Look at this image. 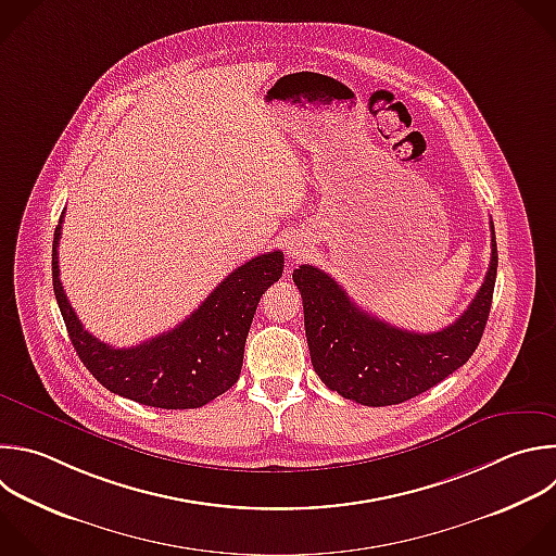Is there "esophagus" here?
<instances>
[{
	"label": "esophagus",
	"mask_w": 556,
	"mask_h": 556,
	"mask_svg": "<svg viewBox=\"0 0 556 556\" xmlns=\"http://www.w3.org/2000/svg\"><path fill=\"white\" fill-rule=\"evenodd\" d=\"M307 253H309L307 244H305L303 240H299V238H294V240L290 242V247H288V257H290L292 262H299V260H303Z\"/></svg>",
	"instance_id": "1"
}]
</instances>
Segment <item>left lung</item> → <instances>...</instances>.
I'll return each instance as SVG.
<instances>
[{
  "instance_id": "1",
  "label": "left lung",
  "mask_w": 556,
  "mask_h": 556,
  "mask_svg": "<svg viewBox=\"0 0 556 556\" xmlns=\"http://www.w3.org/2000/svg\"><path fill=\"white\" fill-rule=\"evenodd\" d=\"M495 275L497 247L491 223V262L473 301L450 327L419 333L359 309L327 273L299 266L292 279L303 296L314 371L329 391L374 408L430 391L476 351L489 318Z\"/></svg>"
}]
</instances>
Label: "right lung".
<instances>
[{"label":"right lung","instance_id":"1","mask_svg":"<svg viewBox=\"0 0 556 556\" xmlns=\"http://www.w3.org/2000/svg\"><path fill=\"white\" fill-rule=\"evenodd\" d=\"M61 225L63 216L52 244L54 294L78 357L104 389L143 406L185 410L210 404L238 382L257 303L283 273L281 251L236 268L174 329L137 346L115 349L83 327L65 296L59 277Z\"/></svg>","mask_w":556,"mask_h":556}]
</instances>
